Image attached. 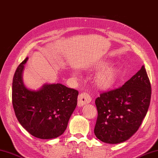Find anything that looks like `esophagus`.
I'll list each match as a JSON object with an SVG mask.
<instances>
[{"label":"esophagus","instance_id":"1","mask_svg":"<svg viewBox=\"0 0 158 158\" xmlns=\"http://www.w3.org/2000/svg\"><path fill=\"white\" fill-rule=\"evenodd\" d=\"M91 96H90L88 93H86L85 92H82L78 95V106H82L83 105L89 104V103L91 102Z\"/></svg>","mask_w":158,"mask_h":158}]
</instances>
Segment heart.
<instances>
[{"label":"heart","instance_id":"b5f03b06","mask_svg":"<svg viewBox=\"0 0 158 158\" xmlns=\"http://www.w3.org/2000/svg\"><path fill=\"white\" fill-rule=\"evenodd\" d=\"M108 63L102 62L96 66V69H102L95 77V84L97 87L102 90L111 88L117 81V70L113 66H108Z\"/></svg>","mask_w":158,"mask_h":158}]
</instances>
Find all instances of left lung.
<instances>
[{
  "label": "left lung",
  "mask_w": 158,
  "mask_h": 158,
  "mask_svg": "<svg viewBox=\"0 0 158 158\" xmlns=\"http://www.w3.org/2000/svg\"><path fill=\"white\" fill-rule=\"evenodd\" d=\"M151 96L144 65L119 88L104 92L95 99V136L108 144L123 143L136 132L147 114Z\"/></svg>",
  "instance_id": "obj_1"
}]
</instances>
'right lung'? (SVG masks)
Returning <instances> with one entry per match:
<instances>
[{
  "label": "right lung",
  "instance_id": "obj_1",
  "mask_svg": "<svg viewBox=\"0 0 158 158\" xmlns=\"http://www.w3.org/2000/svg\"><path fill=\"white\" fill-rule=\"evenodd\" d=\"M28 58L18 65L12 84V104L18 121L28 133L41 139L63 134L76 107L78 91L61 84L45 85L31 91L22 82V71Z\"/></svg>",
  "mask_w": 158,
  "mask_h": 158
}]
</instances>
